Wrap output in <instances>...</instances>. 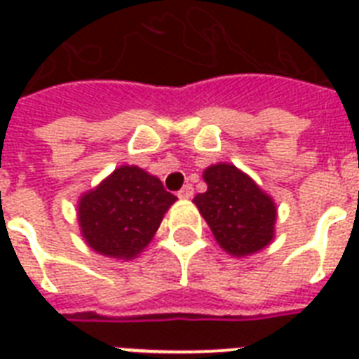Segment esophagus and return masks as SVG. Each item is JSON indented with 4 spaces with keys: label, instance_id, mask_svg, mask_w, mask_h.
Listing matches in <instances>:
<instances>
[{
    "label": "esophagus",
    "instance_id": "esophagus-1",
    "mask_svg": "<svg viewBox=\"0 0 359 359\" xmlns=\"http://www.w3.org/2000/svg\"><path fill=\"white\" fill-rule=\"evenodd\" d=\"M179 197L180 199H191V197H194V188H191V184H186L184 188L179 191Z\"/></svg>",
    "mask_w": 359,
    "mask_h": 359
}]
</instances>
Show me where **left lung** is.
I'll list each match as a JSON object with an SVG mask.
<instances>
[{
    "mask_svg": "<svg viewBox=\"0 0 359 359\" xmlns=\"http://www.w3.org/2000/svg\"><path fill=\"white\" fill-rule=\"evenodd\" d=\"M207 191L194 197L196 207L222 250L248 257L273 240L278 208L250 175L233 163H214L203 171Z\"/></svg>",
    "mask_w": 359,
    "mask_h": 359,
    "instance_id": "obj_1",
    "label": "left lung"
}]
</instances>
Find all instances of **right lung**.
I'll return each instance as SVG.
<instances>
[{"instance_id":"1","label":"right lung","mask_w":359,"mask_h":359,"mask_svg":"<svg viewBox=\"0 0 359 359\" xmlns=\"http://www.w3.org/2000/svg\"><path fill=\"white\" fill-rule=\"evenodd\" d=\"M175 201L158 177L137 165H121L80 196V233L93 251L130 261L154 238Z\"/></svg>"}]
</instances>
